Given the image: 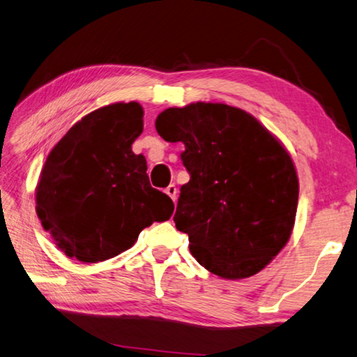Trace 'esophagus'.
I'll list each match as a JSON object with an SVG mask.
<instances>
[{
  "label": "esophagus",
  "mask_w": 357,
  "mask_h": 357,
  "mask_svg": "<svg viewBox=\"0 0 357 357\" xmlns=\"http://www.w3.org/2000/svg\"><path fill=\"white\" fill-rule=\"evenodd\" d=\"M166 193H167L169 196H171L172 201H175V199H177V186H175V185H169L167 188H166Z\"/></svg>",
  "instance_id": "34e87169"
}]
</instances>
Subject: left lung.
Wrapping results in <instances>:
<instances>
[{"label": "left lung", "instance_id": "1", "mask_svg": "<svg viewBox=\"0 0 357 357\" xmlns=\"http://www.w3.org/2000/svg\"><path fill=\"white\" fill-rule=\"evenodd\" d=\"M166 142H182L190 174L174 222L199 265L225 279L261 271L292 234L298 177L270 130L241 108L196 102L156 118Z\"/></svg>", "mask_w": 357, "mask_h": 357}]
</instances>
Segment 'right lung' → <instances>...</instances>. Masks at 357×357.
Returning a JSON list of instances; mask_svg holds the SVG:
<instances>
[{"instance_id":"obj_1","label":"right lung","mask_w":357,"mask_h":357,"mask_svg":"<svg viewBox=\"0 0 357 357\" xmlns=\"http://www.w3.org/2000/svg\"><path fill=\"white\" fill-rule=\"evenodd\" d=\"M144 130L137 102L112 103L76 123L49 153L36 186V213L70 259L97 263L130 249L153 222L174 212L153 188L132 144Z\"/></svg>"}]
</instances>
